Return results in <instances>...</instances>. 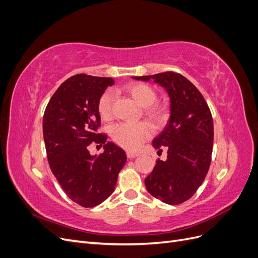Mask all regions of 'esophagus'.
Returning <instances> with one entry per match:
<instances>
[{"label": "esophagus", "instance_id": "esophagus-1", "mask_svg": "<svg viewBox=\"0 0 258 258\" xmlns=\"http://www.w3.org/2000/svg\"><path fill=\"white\" fill-rule=\"evenodd\" d=\"M139 154L138 153H135V152H127V157L129 159H134L136 157H138Z\"/></svg>", "mask_w": 258, "mask_h": 258}]
</instances>
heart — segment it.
Returning a JSON list of instances; mask_svg holds the SVG:
<instances>
[{
	"mask_svg": "<svg viewBox=\"0 0 258 258\" xmlns=\"http://www.w3.org/2000/svg\"><path fill=\"white\" fill-rule=\"evenodd\" d=\"M142 107H145V114L155 121L162 118V111L157 105H154L157 93L146 84L132 83L128 84L122 89ZM113 92L107 90L100 97L98 102V111L103 119H111L113 115ZM152 136V129L146 122L138 123H118L112 128V138L119 146L128 151H136L144 141Z\"/></svg>",
	"mask_w": 258,
	"mask_h": 258,
	"instance_id": "heart-1",
	"label": "heart"
}]
</instances>
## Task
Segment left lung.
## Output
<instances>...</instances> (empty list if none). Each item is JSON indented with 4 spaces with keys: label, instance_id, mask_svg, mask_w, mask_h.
I'll return each instance as SVG.
<instances>
[{
    "label": "left lung",
    "instance_id": "obj_1",
    "mask_svg": "<svg viewBox=\"0 0 258 258\" xmlns=\"http://www.w3.org/2000/svg\"><path fill=\"white\" fill-rule=\"evenodd\" d=\"M132 79L156 84L167 90L170 118L167 126L153 140L167 160L157 159L153 172L145 178L147 191L168 205L188 200L205 181L213 150V119L204 96L183 75L163 72Z\"/></svg>",
    "mask_w": 258,
    "mask_h": 258
}]
</instances>
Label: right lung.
Returning <instances> with one entry per match:
<instances>
[{
  "mask_svg": "<svg viewBox=\"0 0 258 258\" xmlns=\"http://www.w3.org/2000/svg\"><path fill=\"white\" fill-rule=\"evenodd\" d=\"M111 77L86 74L62 83L46 106L43 135L51 172L67 196L84 208H93L113 194L117 176L127 160L122 148L105 142L98 134L101 117L98 102ZM105 145V152L90 155L92 142Z\"/></svg>",
  "mask_w": 258,
  "mask_h": 258,
  "instance_id": "add662e5",
  "label": "right lung"
}]
</instances>
